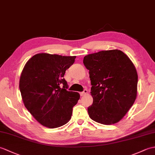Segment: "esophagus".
<instances>
[{
    "label": "esophagus",
    "mask_w": 155,
    "mask_h": 155,
    "mask_svg": "<svg viewBox=\"0 0 155 155\" xmlns=\"http://www.w3.org/2000/svg\"><path fill=\"white\" fill-rule=\"evenodd\" d=\"M87 94H88V91H87V89H84V90L83 91V92H81V93H80L81 97L84 96V95H86Z\"/></svg>",
    "instance_id": "34e87169"
}]
</instances>
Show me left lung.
I'll list each match as a JSON object with an SVG mask.
<instances>
[{
    "instance_id": "8db88e82",
    "label": "left lung",
    "mask_w": 155,
    "mask_h": 155,
    "mask_svg": "<svg viewBox=\"0 0 155 155\" xmlns=\"http://www.w3.org/2000/svg\"><path fill=\"white\" fill-rule=\"evenodd\" d=\"M93 103L88 108L92 120L103 124L119 122L137 96L138 74L133 62L117 49L85 56Z\"/></svg>"
}]
</instances>
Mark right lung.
Returning a JSON list of instances; mask_svg holds the SVG:
<instances>
[{
    "instance_id": "add662e5",
    "label": "right lung",
    "mask_w": 155,
    "mask_h": 155,
    "mask_svg": "<svg viewBox=\"0 0 155 155\" xmlns=\"http://www.w3.org/2000/svg\"><path fill=\"white\" fill-rule=\"evenodd\" d=\"M75 58L76 56L38 53L29 59L22 69L19 88L23 103L46 127L54 128L67 124L80 98L78 93L67 91L64 78L66 70Z\"/></svg>"
}]
</instances>
